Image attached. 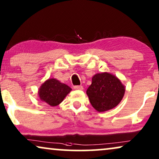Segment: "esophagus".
Returning a JSON list of instances; mask_svg holds the SVG:
<instances>
[{"label":"esophagus","mask_w":159,"mask_h":159,"mask_svg":"<svg viewBox=\"0 0 159 159\" xmlns=\"http://www.w3.org/2000/svg\"><path fill=\"white\" fill-rule=\"evenodd\" d=\"M74 89H75V90H83V87H82V85H77V86L74 87Z\"/></svg>","instance_id":"esophagus-1"}]
</instances>
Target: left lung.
I'll use <instances>...</instances> for the list:
<instances>
[{
	"label": "left lung",
	"mask_w": 159,
	"mask_h": 159,
	"mask_svg": "<svg viewBox=\"0 0 159 159\" xmlns=\"http://www.w3.org/2000/svg\"><path fill=\"white\" fill-rule=\"evenodd\" d=\"M125 87L121 80L108 72L98 73L92 78L87 95L93 107L104 112L116 107L122 100Z\"/></svg>",
	"instance_id": "left-lung-1"
}]
</instances>
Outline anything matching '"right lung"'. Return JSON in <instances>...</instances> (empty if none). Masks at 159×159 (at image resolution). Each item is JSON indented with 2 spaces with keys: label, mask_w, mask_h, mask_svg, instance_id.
<instances>
[{
  "label": "right lung",
  "mask_w": 159,
  "mask_h": 159,
  "mask_svg": "<svg viewBox=\"0 0 159 159\" xmlns=\"http://www.w3.org/2000/svg\"><path fill=\"white\" fill-rule=\"evenodd\" d=\"M71 90V88L67 84L51 78L41 84L38 90V96L43 102L51 106H56L64 101Z\"/></svg>",
  "instance_id": "1"
}]
</instances>
